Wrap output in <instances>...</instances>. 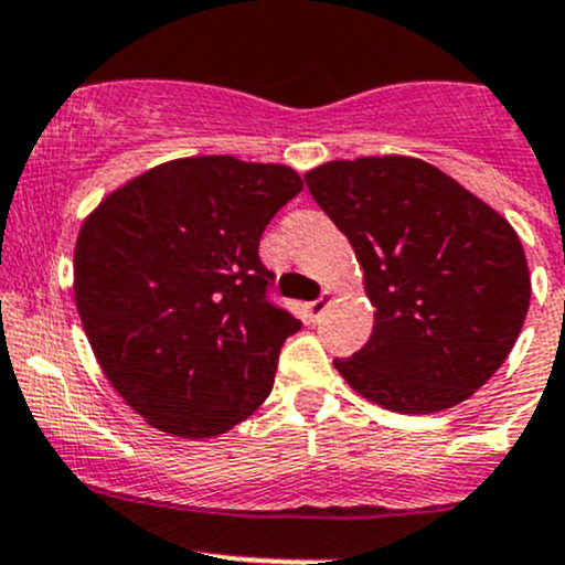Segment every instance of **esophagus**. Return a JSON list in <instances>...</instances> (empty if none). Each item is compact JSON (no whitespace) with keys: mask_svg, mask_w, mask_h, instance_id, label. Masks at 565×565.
<instances>
[{"mask_svg":"<svg viewBox=\"0 0 565 565\" xmlns=\"http://www.w3.org/2000/svg\"><path fill=\"white\" fill-rule=\"evenodd\" d=\"M330 300H332V292H330V289H324V292H321L319 300L308 302V306H306L308 321H319V319H321V313H324V311H327V306H330Z\"/></svg>","mask_w":565,"mask_h":565,"instance_id":"1","label":"esophagus"}]
</instances>
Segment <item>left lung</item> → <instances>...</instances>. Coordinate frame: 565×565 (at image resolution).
I'll return each instance as SVG.
<instances>
[{
    "label": "left lung",
    "mask_w": 565,
    "mask_h": 565,
    "mask_svg": "<svg viewBox=\"0 0 565 565\" xmlns=\"http://www.w3.org/2000/svg\"><path fill=\"white\" fill-rule=\"evenodd\" d=\"M306 184L351 241L375 306L370 340L334 370L394 413L469 399L510 356L529 313V263L510 222L405 154L330 160Z\"/></svg>",
    "instance_id": "obj_1"
}]
</instances>
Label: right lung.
<instances>
[{"label":"right lung","instance_id":"obj_1","mask_svg":"<svg viewBox=\"0 0 565 565\" xmlns=\"http://www.w3.org/2000/svg\"><path fill=\"white\" fill-rule=\"evenodd\" d=\"M302 190L289 166L198 154L109 192L74 246V302L115 392L184 439L233 429L268 399L300 321L268 300L259 238Z\"/></svg>","mask_w":565,"mask_h":565}]
</instances>
